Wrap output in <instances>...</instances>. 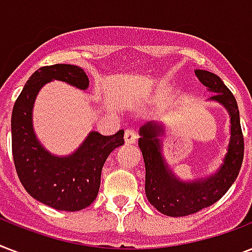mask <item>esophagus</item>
<instances>
[{
  "mask_svg": "<svg viewBox=\"0 0 252 252\" xmlns=\"http://www.w3.org/2000/svg\"><path fill=\"white\" fill-rule=\"evenodd\" d=\"M136 140H137V132L132 128H128L124 133V141L126 144H133V142H136Z\"/></svg>",
  "mask_w": 252,
  "mask_h": 252,
  "instance_id": "esophagus-1",
  "label": "esophagus"
}]
</instances>
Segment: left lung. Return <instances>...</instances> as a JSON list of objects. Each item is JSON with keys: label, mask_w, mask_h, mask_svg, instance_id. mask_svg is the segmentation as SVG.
<instances>
[{"label": "left lung", "mask_w": 252, "mask_h": 252, "mask_svg": "<svg viewBox=\"0 0 252 252\" xmlns=\"http://www.w3.org/2000/svg\"><path fill=\"white\" fill-rule=\"evenodd\" d=\"M196 77L208 91L213 93L208 100L220 103L230 118V140L222 163L213 174L192 180L176 176L162 153V136L165 126L149 122L140 128L138 146L145 162V193L149 203L162 215L183 217L201 211L219 201L234 183L243 161V134L239 110L231 91L215 73L196 69Z\"/></svg>", "instance_id": "obj_1"}]
</instances>
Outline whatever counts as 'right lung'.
I'll return each instance as SVG.
<instances>
[{"label":"right lung","instance_id":"1","mask_svg":"<svg viewBox=\"0 0 252 252\" xmlns=\"http://www.w3.org/2000/svg\"><path fill=\"white\" fill-rule=\"evenodd\" d=\"M57 80L87 90L89 77L76 65L56 64L37 69L26 82L11 114V148L22 186L37 201L57 211L77 212L98 196L107 157L124 144V130L103 136L91 130L69 156H55L41 145L33 130L32 110L39 91Z\"/></svg>","mask_w":252,"mask_h":252}]
</instances>
